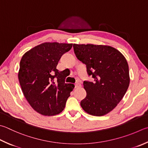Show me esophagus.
Masks as SVG:
<instances>
[{
  "label": "esophagus",
  "instance_id": "obj_1",
  "mask_svg": "<svg viewBox=\"0 0 148 148\" xmlns=\"http://www.w3.org/2000/svg\"><path fill=\"white\" fill-rule=\"evenodd\" d=\"M81 87V83H80L77 82V83H76V84H75V88H78V87Z\"/></svg>",
  "mask_w": 148,
  "mask_h": 148
}]
</instances>
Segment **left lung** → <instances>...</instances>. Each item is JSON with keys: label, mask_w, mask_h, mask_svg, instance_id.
<instances>
[{"label": "left lung", "mask_w": 148, "mask_h": 148, "mask_svg": "<svg viewBox=\"0 0 148 148\" xmlns=\"http://www.w3.org/2000/svg\"><path fill=\"white\" fill-rule=\"evenodd\" d=\"M76 58L85 63L95 82H84L87 96L80 102L88 114L101 116L117 106L130 85L127 60L120 51L107 45H73Z\"/></svg>", "instance_id": "8db88e82"}]
</instances>
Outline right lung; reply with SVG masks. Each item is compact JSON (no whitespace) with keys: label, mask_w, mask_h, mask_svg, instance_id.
Returning a JSON list of instances; mask_svg holds the SVG:
<instances>
[{"label":"right lung","mask_w":148,"mask_h":148,"mask_svg":"<svg viewBox=\"0 0 148 148\" xmlns=\"http://www.w3.org/2000/svg\"><path fill=\"white\" fill-rule=\"evenodd\" d=\"M72 44L46 42L23 56L18 77L21 89L31 107L44 116H54L63 111L74 85L65 83L63 71L56 69Z\"/></svg>","instance_id":"right-lung-1"}]
</instances>
